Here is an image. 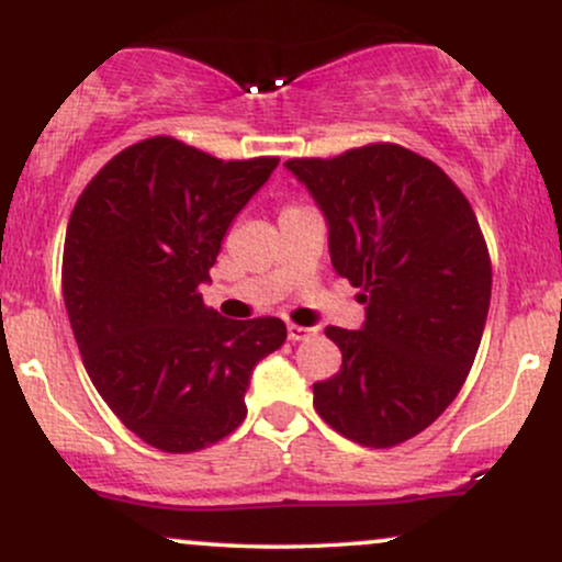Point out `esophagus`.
Here are the masks:
<instances>
[{"instance_id": "esophagus-1", "label": "esophagus", "mask_w": 562, "mask_h": 562, "mask_svg": "<svg viewBox=\"0 0 562 562\" xmlns=\"http://www.w3.org/2000/svg\"><path fill=\"white\" fill-rule=\"evenodd\" d=\"M317 330L314 327H303V325H288V340L299 344V340H306L308 335H314Z\"/></svg>"}]
</instances>
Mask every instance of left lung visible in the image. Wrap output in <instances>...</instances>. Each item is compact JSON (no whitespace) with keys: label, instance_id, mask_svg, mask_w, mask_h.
Instances as JSON below:
<instances>
[{"label":"left lung","instance_id":"obj_1","mask_svg":"<svg viewBox=\"0 0 562 562\" xmlns=\"http://www.w3.org/2000/svg\"><path fill=\"white\" fill-rule=\"evenodd\" d=\"M285 166L317 200L335 272L367 306L362 330H325L344 364L314 383V409L362 447H398L454 402L481 346L492 261L479 218L434 160L393 142Z\"/></svg>","mask_w":562,"mask_h":562}]
</instances>
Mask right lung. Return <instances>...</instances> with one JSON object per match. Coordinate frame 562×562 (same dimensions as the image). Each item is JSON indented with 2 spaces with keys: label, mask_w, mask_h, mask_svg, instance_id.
<instances>
[{
  "label": "right lung",
  "mask_w": 562,
  "mask_h": 562,
  "mask_svg": "<svg viewBox=\"0 0 562 562\" xmlns=\"http://www.w3.org/2000/svg\"><path fill=\"white\" fill-rule=\"evenodd\" d=\"M277 164L150 137L108 160L76 200L63 248L74 338L97 393L160 451L229 436L254 367L285 344L282 319H227L200 295L232 218Z\"/></svg>",
  "instance_id": "1"
}]
</instances>
